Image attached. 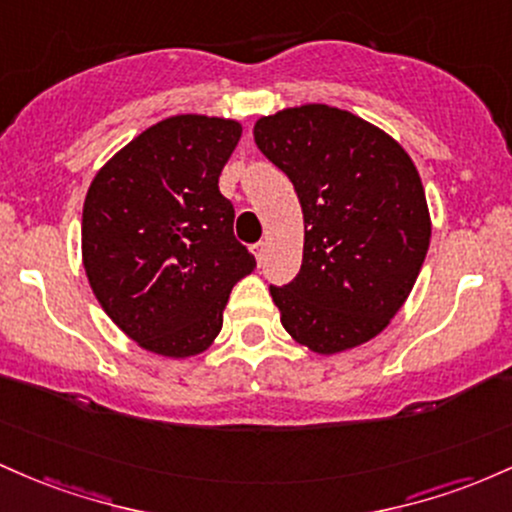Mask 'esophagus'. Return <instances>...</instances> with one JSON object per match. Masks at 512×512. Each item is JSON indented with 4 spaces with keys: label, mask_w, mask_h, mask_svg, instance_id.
<instances>
[{
    "label": "esophagus",
    "mask_w": 512,
    "mask_h": 512,
    "mask_svg": "<svg viewBox=\"0 0 512 512\" xmlns=\"http://www.w3.org/2000/svg\"><path fill=\"white\" fill-rule=\"evenodd\" d=\"M251 251H254L256 261L263 263V256H266V244H263V241H258V244L251 246Z\"/></svg>",
    "instance_id": "34e87169"
}]
</instances>
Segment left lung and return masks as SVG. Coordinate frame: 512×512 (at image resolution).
<instances>
[{"instance_id": "1", "label": "left lung", "mask_w": 512, "mask_h": 512, "mask_svg": "<svg viewBox=\"0 0 512 512\" xmlns=\"http://www.w3.org/2000/svg\"><path fill=\"white\" fill-rule=\"evenodd\" d=\"M254 140L292 181L304 215L300 273L271 285L285 331L319 355L370 341L428 254L426 191L411 157L384 130L324 103L263 116Z\"/></svg>"}]
</instances>
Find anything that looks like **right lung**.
Returning <instances> with one entry per match:
<instances>
[{
  "label": "right lung",
  "mask_w": 512,
  "mask_h": 512,
  "mask_svg": "<svg viewBox=\"0 0 512 512\" xmlns=\"http://www.w3.org/2000/svg\"><path fill=\"white\" fill-rule=\"evenodd\" d=\"M239 137L237 120L166 118L108 159L86 191V278L103 312L149 353L210 348L229 292L256 268L217 186Z\"/></svg>",
  "instance_id": "add662e5"
}]
</instances>
